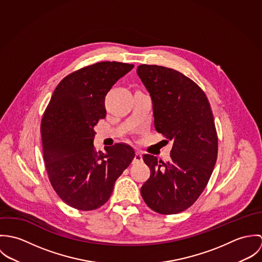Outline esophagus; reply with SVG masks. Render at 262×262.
I'll list each match as a JSON object with an SVG mask.
<instances>
[{
	"mask_svg": "<svg viewBox=\"0 0 262 262\" xmlns=\"http://www.w3.org/2000/svg\"><path fill=\"white\" fill-rule=\"evenodd\" d=\"M142 161V154L140 151H136L135 152V156H134V162L138 163V162H141Z\"/></svg>",
	"mask_w": 262,
	"mask_h": 262,
	"instance_id": "34e87169",
	"label": "esophagus"
}]
</instances>
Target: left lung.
Wrapping results in <instances>:
<instances>
[{
    "mask_svg": "<svg viewBox=\"0 0 262 262\" xmlns=\"http://www.w3.org/2000/svg\"><path fill=\"white\" fill-rule=\"evenodd\" d=\"M137 74L149 92L155 130L173 143L167 162L143 155L150 178L141 195L154 212L178 214L199 199L214 170L218 155L214 116L204 91L182 73L141 64Z\"/></svg>",
    "mask_w": 262,
    "mask_h": 262,
    "instance_id": "obj_1",
    "label": "left lung"
}]
</instances>
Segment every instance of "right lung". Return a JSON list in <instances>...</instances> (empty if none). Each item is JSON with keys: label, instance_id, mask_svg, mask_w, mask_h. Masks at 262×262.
Returning <instances> with one entry per match:
<instances>
[{"label": "right lung", "instance_id": "1", "mask_svg": "<svg viewBox=\"0 0 262 262\" xmlns=\"http://www.w3.org/2000/svg\"><path fill=\"white\" fill-rule=\"evenodd\" d=\"M133 64L102 61L67 75L55 88L41 120L42 152L58 196L79 211L102 207L116 180L135 156L125 143L98 152L94 127L106 117L105 97Z\"/></svg>", "mask_w": 262, "mask_h": 262}]
</instances>
